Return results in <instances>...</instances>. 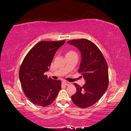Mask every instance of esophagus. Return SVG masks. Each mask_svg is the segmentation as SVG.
Returning <instances> with one entry per match:
<instances>
[{"label":"esophagus","mask_w":131,"mask_h":131,"mask_svg":"<svg viewBox=\"0 0 131 131\" xmlns=\"http://www.w3.org/2000/svg\"><path fill=\"white\" fill-rule=\"evenodd\" d=\"M63 83L65 84L66 85H67V86H68V85H71V84H72V83H70V82H69V81H63Z\"/></svg>","instance_id":"obj_1"}]
</instances>
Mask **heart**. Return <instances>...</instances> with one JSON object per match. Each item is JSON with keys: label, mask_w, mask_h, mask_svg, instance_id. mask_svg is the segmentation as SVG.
Wrapping results in <instances>:
<instances>
[{"label": "heart", "mask_w": 131, "mask_h": 131, "mask_svg": "<svg viewBox=\"0 0 131 131\" xmlns=\"http://www.w3.org/2000/svg\"><path fill=\"white\" fill-rule=\"evenodd\" d=\"M76 54V53L74 51L70 50V51H69L67 52V54H66V55H70V54Z\"/></svg>", "instance_id": "heart-1"}]
</instances>
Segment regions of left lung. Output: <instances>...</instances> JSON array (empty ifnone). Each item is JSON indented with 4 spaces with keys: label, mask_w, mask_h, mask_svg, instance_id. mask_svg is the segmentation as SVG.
I'll list each match as a JSON object with an SVG mask.
<instances>
[{
    "label": "left lung",
    "mask_w": 131,
    "mask_h": 131,
    "mask_svg": "<svg viewBox=\"0 0 131 131\" xmlns=\"http://www.w3.org/2000/svg\"><path fill=\"white\" fill-rule=\"evenodd\" d=\"M68 43L80 51L81 61L79 72L86 80L83 87L74 84L77 91L71 97L77 106L87 108L96 103L107 89V63L101 50L91 41L81 39L72 40Z\"/></svg>",
    "instance_id": "8db88e82"
}]
</instances>
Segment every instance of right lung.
<instances>
[{
    "mask_svg": "<svg viewBox=\"0 0 131 131\" xmlns=\"http://www.w3.org/2000/svg\"><path fill=\"white\" fill-rule=\"evenodd\" d=\"M65 40L41 41L32 48L24 58L19 71L24 92L29 101L46 107L55 101L61 88V81L54 80L44 73L49 70L57 50Z\"/></svg>",
    "mask_w": 131,
    "mask_h": 131,
    "instance_id": "right-lung-1",
    "label": "right lung"
}]
</instances>
